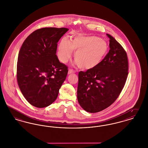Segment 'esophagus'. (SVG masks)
<instances>
[{"label":"esophagus","instance_id":"obj_1","mask_svg":"<svg viewBox=\"0 0 148 148\" xmlns=\"http://www.w3.org/2000/svg\"><path fill=\"white\" fill-rule=\"evenodd\" d=\"M75 71L73 70V69H70L69 70V74H71V73H75Z\"/></svg>","mask_w":148,"mask_h":148}]
</instances>
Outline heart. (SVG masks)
<instances>
[{
  "label": "heart",
  "instance_id": "1",
  "mask_svg": "<svg viewBox=\"0 0 148 148\" xmlns=\"http://www.w3.org/2000/svg\"><path fill=\"white\" fill-rule=\"evenodd\" d=\"M75 51L74 58L78 66L84 70L92 69L99 65L108 51L105 40L94 36L78 35L70 42L63 38L60 43L58 57L63 63L67 62Z\"/></svg>",
  "mask_w": 148,
  "mask_h": 148
}]
</instances>
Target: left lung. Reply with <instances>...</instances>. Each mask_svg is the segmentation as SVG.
<instances>
[{
	"mask_svg": "<svg viewBox=\"0 0 148 148\" xmlns=\"http://www.w3.org/2000/svg\"><path fill=\"white\" fill-rule=\"evenodd\" d=\"M110 49L95 68L78 73V101L85 111L96 113L116 101L122 91L128 75L127 53L111 35Z\"/></svg>",
	"mask_w": 148,
	"mask_h": 148,
	"instance_id": "obj_1",
	"label": "left lung"
}]
</instances>
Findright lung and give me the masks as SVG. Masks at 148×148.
Listing matches in <instances>:
<instances>
[{"label": "right lung", "mask_w": 148, "mask_h": 148, "mask_svg": "<svg viewBox=\"0 0 148 148\" xmlns=\"http://www.w3.org/2000/svg\"><path fill=\"white\" fill-rule=\"evenodd\" d=\"M68 28H42L32 32L19 52L16 79L24 97L32 105L45 108L56 100L68 67L56 55L57 43Z\"/></svg>", "instance_id": "right-lung-1"}]
</instances>
